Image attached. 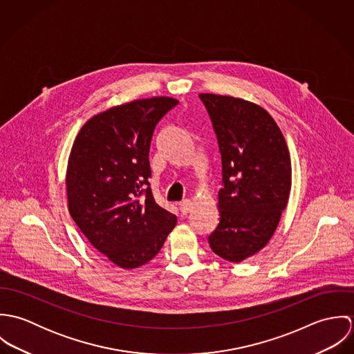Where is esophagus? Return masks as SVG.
I'll use <instances>...</instances> for the list:
<instances>
[{"instance_id":"obj_1","label":"esophagus","mask_w":354,"mask_h":354,"mask_svg":"<svg viewBox=\"0 0 354 354\" xmlns=\"http://www.w3.org/2000/svg\"><path fill=\"white\" fill-rule=\"evenodd\" d=\"M178 207H180L181 214L185 215L192 209V202L191 201H183V202L178 203Z\"/></svg>"}]
</instances>
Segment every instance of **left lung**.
<instances>
[{
  "label": "left lung",
  "instance_id": "8db88e82",
  "mask_svg": "<svg viewBox=\"0 0 354 354\" xmlns=\"http://www.w3.org/2000/svg\"><path fill=\"white\" fill-rule=\"evenodd\" d=\"M199 97L222 159L221 218L208 243L222 259L240 263L263 250L277 230L292 188L290 153L279 127L259 104L227 95Z\"/></svg>",
  "mask_w": 354,
  "mask_h": 354
}]
</instances>
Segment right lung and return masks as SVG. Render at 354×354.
<instances>
[{
    "instance_id": "add662e5",
    "label": "right lung",
    "mask_w": 354,
    "mask_h": 354,
    "mask_svg": "<svg viewBox=\"0 0 354 354\" xmlns=\"http://www.w3.org/2000/svg\"><path fill=\"white\" fill-rule=\"evenodd\" d=\"M177 103L153 97L110 107L83 125L71 150L69 214L91 245L125 270L156 256L177 223L149 184L153 129Z\"/></svg>"
}]
</instances>
